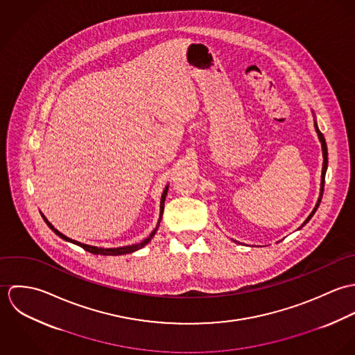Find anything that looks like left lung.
<instances>
[{
  "instance_id": "8db88e82",
  "label": "left lung",
  "mask_w": 355,
  "mask_h": 355,
  "mask_svg": "<svg viewBox=\"0 0 355 355\" xmlns=\"http://www.w3.org/2000/svg\"><path fill=\"white\" fill-rule=\"evenodd\" d=\"M314 128H315V132H317V135H318V139H320V142H321V148H322V157H324V162H322V172H321V189H320V197H318V201L315 203V206H314V209H313V211L309 214V217L304 220V224L301 225V227H304V224L313 217V214L315 213V210L318 209V206H320V202H321V198H322V193H324V183H325V172H327V166H328V150H327V144H325V138H324V135L321 134V131L318 130V127H317V123H314Z\"/></svg>"
}]
</instances>
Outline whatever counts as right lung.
<instances>
[{
  "mask_svg": "<svg viewBox=\"0 0 355 355\" xmlns=\"http://www.w3.org/2000/svg\"><path fill=\"white\" fill-rule=\"evenodd\" d=\"M166 193H168V186L165 187V190H164V193H162V196H161V202H159V218H158V223H157V227L154 228V231H153L152 234L145 239V241H142L141 243H138V245H131V246H123V248H116V249H102V248H97V246H90V245H85V243H80V242H76V241H72L71 238H67L65 235H62L60 231H57L53 225H51V223L45 218V216H42L44 217V220L46 221V224L49 225V228H51V231L55 234V235H58L61 239H64V241H67V242H71V243H73V245H78V246H80L82 249H85L86 252H89V253L93 254H101V255H121V254H130L134 253V252H137V250H139V249H142L144 246H146L150 241H152L153 236H154V234H155V231L158 230V225H159V221H161V217H162V211H164V202H165V197H166Z\"/></svg>",
  "mask_w": 355,
  "mask_h": 355,
  "instance_id": "add662e5",
  "label": "right lung"
}]
</instances>
